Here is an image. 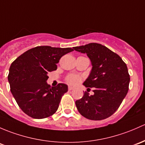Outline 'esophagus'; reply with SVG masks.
Segmentation results:
<instances>
[{
  "instance_id": "34e87169",
  "label": "esophagus",
  "mask_w": 145,
  "mask_h": 145,
  "mask_svg": "<svg viewBox=\"0 0 145 145\" xmlns=\"http://www.w3.org/2000/svg\"><path fill=\"white\" fill-rule=\"evenodd\" d=\"M68 89H69V90H72V89H74V88H73V87H71V86H69V88H68Z\"/></svg>"
}]
</instances>
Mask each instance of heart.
Instances as JSON below:
<instances>
[{
    "instance_id": "b5f03b06",
    "label": "heart",
    "mask_w": 145,
    "mask_h": 145,
    "mask_svg": "<svg viewBox=\"0 0 145 145\" xmlns=\"http://www.w3.org/2000/svg\"><path fill=\"white\" fill-rule=\"evenodd\" d=\"M67 80L69 83L72 85H76L78 84L79 82L81 80V78L77 75H74V74H71V75H69L67 77Z\"/></svg>"
}]
</instances>
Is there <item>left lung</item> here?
Listing matches in <instances>:
<instances>
[{
	"label": "left lung",
	"instance_id": "obj_1",
	"mask_svg": "<svg viewBox=\"0 0 145 145\" xmlns=\"http://www.w3.org/2000/svg\"><path fill=\"white\" fill-rule=\"evenodd\" d=\"M86 53L92 70L83 83L88 89L94 88V94L85 92L76 106L81 115L91 120H102L112 115L120 107L129 90L130 76L122 59L100 44L90 43L74 47Z\"/></svg>",
	"mask_w": 145,
	"mask_h": 145
}]
</instances>
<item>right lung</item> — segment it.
Here are the masks:
<instances>
[{
    "instance_id": "right-lung-1",
    "label": "right lung",
    "mask_w": 145,
    "mask_h": 145,
    "mask_svg": "<svg viewBox=\"0 0 145 145\" xmlns=\"http://www.w3.org/2000/svg\"><path fill=\"white\" fill-rule=\"evenodd\" d=\"M71 48L41 46L31 48L18 57L9 69L10 90L20 108L28 116L43 119L53 115L58 108L68 86L47 83L48 74L57 69L62 56L71 52Z\"/></svg>"
}]
</instances>
